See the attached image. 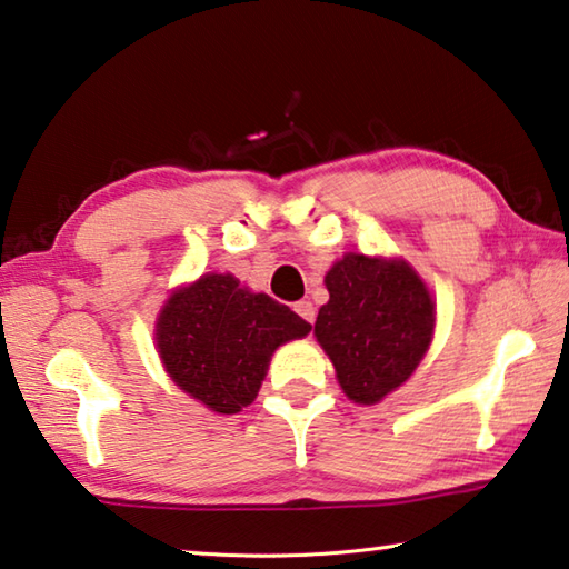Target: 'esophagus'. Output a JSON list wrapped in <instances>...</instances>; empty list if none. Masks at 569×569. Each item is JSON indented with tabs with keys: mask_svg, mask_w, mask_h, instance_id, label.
<instances>
[{
	"mask_svg": "<svg viewBox=\"0 0 569 569\" xmlns=\"http://www.w3.org/2000/svg\"><path fill=\"white\" fill-rule=\"evenodd\" d=\"M293 311L299 313V317H301L303 321H309V323H313V319H317V309H313V303H311V301H299V303H293Z\"/></svg>",
	"mask_w": 569,
	"mask_h": 569,
	"instance_id": "34e87169",
	"label": "esophagus"
}]
</instances>
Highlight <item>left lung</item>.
Instances as JSON below:
<instances>
[{
  "label": "left lung",
  "mask_w": 569,
  "mask_h": 569,
  "mask_svg": "<svg viewBox=\"0 0 569 569\" xmlns=\"http://www.w3.org/2000/svg\"><path fill=\"white\" fill-rule=\"evenodd\" d=\"M329 303L313 333L359 405L380 402L420 365L432 339V299L402 260L349 252L327 273Z\"/></svg>",
  "instance_id": "8db88e82"
}]
</instances>
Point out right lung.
Wrapping results in <instances>:
<instances>
[{
	"instance_id": "right-lung-1",
	"label": "right lung",
	"mask_w": 569,
	"mask_h": 569,
	"mask_svg": "<svg viewBox=\"0 0 569 569\" xmlns=\"http://www.w3.org/2000/svg\"><path fill=\"white\" fill-rule=\"evenodd\" d=\"M311 323L268 293H250L236 276L207 273L171 293L157 321L167 372L187 395L222 415L256 400L268 359Z\"/></svg>"
}]
</instances>
